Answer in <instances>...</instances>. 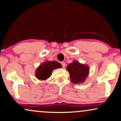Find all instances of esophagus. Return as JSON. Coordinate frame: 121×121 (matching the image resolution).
<instances>
[{
  "label": "esophagus",
  "instance_id": "obj_1",
  "mask_svg": "<svg viewBox=\"0 0 121 121\" xmlns=\"http://www.w3.org/2000/svg\"><path fill=\"white\" fill-rule=\"evenodd\" d=\"M61 64H62V67H63V68H65V62H61Z\"/></svg>",
  "mask_w": 121,
  "mask_h": 121
}]
</instances>
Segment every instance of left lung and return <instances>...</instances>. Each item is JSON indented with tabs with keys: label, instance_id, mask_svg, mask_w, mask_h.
Segmentation results:
<instances>
[{
	"label": "left lung",
	"instance_id": "left-lung-1",
	"mask_svg": "<svg viewBox=\"0 0 121 121\" xmlns=\"http://www.w3.org/2000/svg\"><path fill=\"white\" fill-rule=\"evenodd\" d=\"M69 73L71 81L75 84L82 83L86 80L89 73V66L74 60L67 67Z\"/></svg>",
	"mask_w": 121,
	"mask_h": 121
}]
</instances>
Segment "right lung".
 <instances>
[{
  "label": "right lung",
  "instance_id": "add662e5",
  "mask_svg": "<svg viewBox=\"0 0 121 121\" xmlns=\"http://www.w3.org/2000/svg\"><path fill=\"white\" fill-rule=\"evenodd\" d=\"M62 67V65L56 61L44 62L36 70L35 76L40 80H45L51 76L53 69Z\"/></svg>",
  "mask_w": 121,
  "mask_h": 121
}]
</instances>
